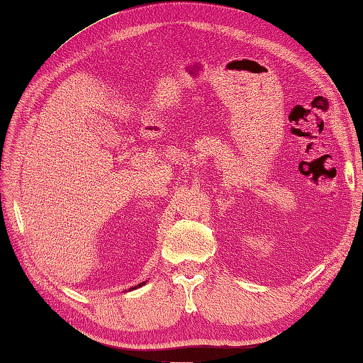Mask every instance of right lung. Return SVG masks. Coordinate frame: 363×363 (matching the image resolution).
Masks as SVG:
<instances>
[{"label": "right lung", "instance_id": "1", "mask_svg": "<svg viewBox=\"0 0 363 363\" xmlns=\"http://www.w3.org/2000/svg\"><path fill=\"white\" fill-rule=\"evenodd\" d=\"M144 284H146V281H144V282H141V284H138V286H135V287H130V289H128V291H135V289H138V287H141V286H144Z\"/></svg>", "mask_w": 363, "mask_h": 363}]
</instances>
